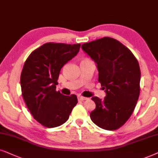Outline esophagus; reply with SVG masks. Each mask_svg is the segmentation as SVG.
<instances>
[{
	"label": "esophagus",
	"instance_id": "obj_1",
	"mask_svg": "<svg viewBox=\"0 0 158 158\" xmlns=\"http://www.w3.org/2000/svg\"><path fill=\"white\" fill-rule=\"evenodd\" d=\"M87 98H85V97H82V96H78V100H80V101H84V100H87Z\"/></svg>",
	"mask_w": 158,
	"mask_h": 158
}]
</instances>
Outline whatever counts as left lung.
Returning a JSON list of instances; mask_svg holds the SVG:
<instances>
[{
	"mask_svg": "<svg viewBox=\"0 0 158 158\" xmlns=\"http://www.w3.org/2000/svg\"><path fill=\"white\" fill-rule=\"evenodd\" d=\"M81 48L96 63L98 81L106 93L103 100L92 98L96 108L90 118L102 129L116 130L129 118L137 102L139 65L131 50L111 37L85 43Z\"/></svg>",
	"mask_w": 158,
	"mask_h": 158,
	"instance_id": "left-lung-1",
	"label": "left lung"
}]
</instances>
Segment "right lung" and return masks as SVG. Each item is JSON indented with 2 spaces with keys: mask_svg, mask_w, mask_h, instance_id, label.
I'll use <instances>...</instances> for the list:
<instances>
[{
  "mask_svg": "<svg viewBox=\"0 0 158 158\" xmlns=\"http://www.w3.org/2000/svg\"><path fill=\"white\" fill-rule=\"evenodd\" d=\"M80 46L45 43L24 63L20 79L23 98L34 118L44 127L64 124L78 102L75 94L64 95L56 89L60 69L77 56Z\"/></svg>",
  "mask_w": 158,
  "mask_h": 158,
  "instance_id": "1",
  "label": "right lung"
}]
</instances>
